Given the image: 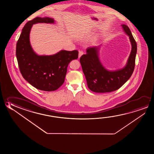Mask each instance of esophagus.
<instances>
[{
  "instance_id": "34e87169",
  "label": "esophagus",
  "mask_w": 154,
  "mask_h": 154,
  "mask_svg": "<svg viewBox=\"0 0 154 154\" xmlns=\"http://www.w3.org/2000/svg\"><path fill=\"white\" fill-rule=\"evenodd\" d=\"M84 54V52L83 51H79V54H78V58H80Z\"/></svg>"
}]
</instances>
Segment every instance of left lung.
Instances as JSON below:
<instances>
[{
	"mask_svg": "<svg viewBox=\"0 0 154 154\" xmlns=\"http://www.w3.org/2000/svg\"><path fill=\"white\" fill-rule=\"evenodd\" d=\"M122 27L129 36L131 44V53L124 68L115 71L107 70L99 61L98 47H88L86 49V54L80 58L88 86L93 92L106 93L117 90L128 80L133 72L137 44L128 27L126 25H122Z\"/></svg>",
	"mask_w": 154,
	"mask_h": 154,
	"instance_id": "8db88e82",
	"label": "left lung"
}]
</instances>
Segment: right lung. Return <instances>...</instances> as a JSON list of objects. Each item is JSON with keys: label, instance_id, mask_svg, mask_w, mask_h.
I'll list each match as a JSON object with an SVG mask.
<instances>
[{"label": "right lung", "instance_id": "add662e5", "mask_svg": "<svg viewBox=\"0 0 154 154\" xmlns=\"http://www.w3.org/2000/svg\"><path fill=\"white\" fill-rule=\"evenodd\" d=\"M36 23H54V20L48 17H36L26 23L16 46L18 66L23 78L34 88L55 91L64 83L69 64L78 58V51H61L51 56L36 54L29 42V33Z\"/></svg>", "mask_w": 154, "mask_h": 154}]
</instances>
